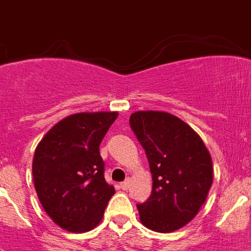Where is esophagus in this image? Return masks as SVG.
<instances>
[{
	"mask_svg": "<svg viewBox=\"0 0 251 251\" xmlns=\"http://www.w3.org/2000/svg\"><path fill=\"white\" fill-rule=\"evenodd\" d=\"M129 185H130V179L127 178V179H125L124 182L120 183V187H121L122 190H127V189H129Z\"/></svg>",
	"mask_w": 251,
	"mask_h": 251,
	"instance_id": "obj_1",
	"label": "esophagus"
}]
</instances>
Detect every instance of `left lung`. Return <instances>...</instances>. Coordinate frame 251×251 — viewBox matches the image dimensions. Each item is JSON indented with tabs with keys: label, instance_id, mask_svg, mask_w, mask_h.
I'll return each instance as SVG.
<instances>
[{
	"label": "left lung",
	"instance_id": "obj_1",
	"mask_svg": "<svg viewBox=\"0 0 251 251\" xmlns=\"http://www.w3.org/2000/svg\"><path fill=\"white\" fill-rule=\"evenodd\" d=\"M130 127L152 175L151 197L137 204L142 224L160 233L182 228L198 214L212 185L208 150L190 126L167 112H135Z\"/></svg>",
	"mask_w": 251,
	"mask_h": 251
}]
</instances>
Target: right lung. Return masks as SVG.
<instances>
[{
  "label": "right lung",
  "instance_id": "right-lung-1",
  "mask_svg": "<svg viewBox=\"0 0 251 251\" xmlns=\"http://www.w3.org/2000/svg\"><path fill=\"white\" fill-rule=\"evenodd\" d=\"M117 116V112L72 114L37 145L32 163L37 197L53 222L69 232L94 229L114 194L104 178L99 147Z\"/></svg>",
  "mask_w": 251,
  "mask_h": 251
}]
</instances>
